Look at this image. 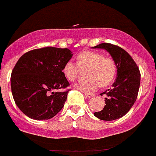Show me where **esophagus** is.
<instances>
[{"mask_svg":"<svg viewBox=\"0 0 156 156\" xmlns=\"http://www.w3.org/2000/svg\"><path fill=\"white\" fill-rule=\"evenodd\" d=\"M84 95H85V97L87 98H92L94 96V94H88V93H84Z\"/></svg>","mask_w":156,"mask_h":156,"instance_id":"esophagus-1","label":"esophagus"}]
</instances>
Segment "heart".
<instances>
[{
	"mask_svg": "<svg viewBox=\"0 0 156 156\" xmlns=\"http://www.w3.org/2000/svg\"><path fill=\"white\" fill-rule=\"evenodd\" d=\"M77 65L80 69H88L86 81H81L75 85L78 90L85 93L94 91L99 86L105 87L110 84L116 75V64L110 57L104 56L100 52L86 51L76 57ZM62 73L69 81H74L78 74V67L69 61L65 63Z\"/></svg>",
	"mask_w": 156,
	"mask_h": 156,
	"instance_id": "b5f03b06",
	"label": "heart"
}]
</instances>
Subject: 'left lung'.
Listing matches in <instances>:
<instances>
[{
  "label": "left lung",
  "instance_id": "left-lung-1",
  "mask_svg": "<svg viewBox=\"0 0 156 156\" xmlns=\"http://www.w3.org/2000/svg\"><path fill=\"white\" fill-rule=\"evenodd\" d=\"M92 48L107 51L115 62L117 68L116 78L112 87L102 93L107 96L105 98V105L94 115L105 121L119 119L127 113L136 101L140 83L139 69L131 56L119 47L102 43Z\"/></svg>",
  "mask_w": 156,
  "mask_h": 156
}]
</instances>
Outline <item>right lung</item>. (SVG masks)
<instances>
[{
	"label": "right lung",
	"instance_id": "obj_1",
	"mask_svg": "<svg viewBox=\"0 0 156 156\" xmlns=\"http://www.w3.org/2000/svg\"><path fill=\"white\" fill-rule=\"evenodd\" d=\"M73 54L68 48L34 49L18 60L11 75V87L18 108L30 119H51L64 106L69 85L62 73Z\"/></svg>",
	"mask_w": 156,
	"mask_h": 156
}]
</instances>
